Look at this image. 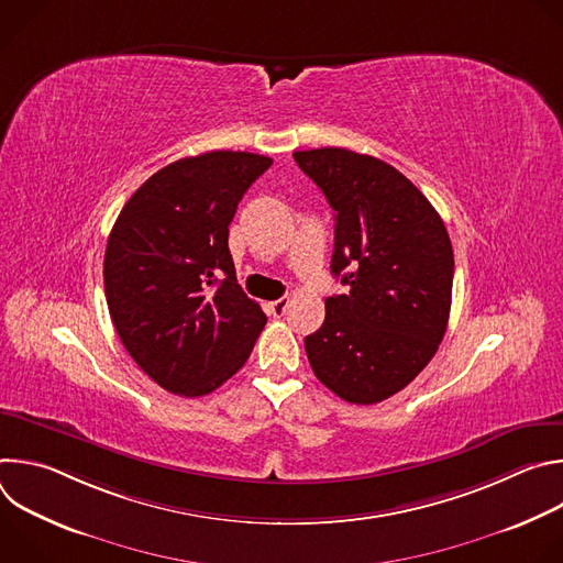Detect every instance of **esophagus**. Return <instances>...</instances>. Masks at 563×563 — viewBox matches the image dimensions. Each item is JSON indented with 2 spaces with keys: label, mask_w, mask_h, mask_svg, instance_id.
<instances>
[{
  "label": "esophagus",
  "mask_w": 563,
  "mask_h": 563,
  "mask_svg": "<svg viewBox=\"0 0 563 563\" xmlns=\"http://www.w3.org/2000/svg\"><path fill=\"white\" fill-rule=\"evenodd\" d=\"M269 307H272V313H274L276 318H280V316L287 311V307H289V298H287V296H283V298L274 300Z\"/></svg>",
  "instance_id": "esophagus-1"
}]
</instances>
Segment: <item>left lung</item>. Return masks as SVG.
Here are the masks:
<instances>
[{
	"instance_id": "8db88e82",
	"label": "left lung",
	"mask_w": 563,
	"mask_h": 563,
	"mask_svg": "<svg viewBox=\"0 0 563 563\" xmlns=\"http://www.w3.org/2000/svg\"><path fill=\"white\" fill-rule=\"evenodd\" d=\"M294 159L334 209L332 274L350 287L325 300L305 352L320 383L372 406L415 380L443 341L450 235L430 200L378 157L325 146Z\"/></svg>"
}]
</instances>
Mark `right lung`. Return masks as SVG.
Masks as SVG:
<instances>
[{"mask_svg":"<svg viewBox=\"0 0 563 563\" xmlns=\"http://www.w3.org/2000/svg\"><path fill=\"white\" fill-rule=\"evenodd\" d=\"M272 167L209 151L153 174L122 207L104 254L115 332L140 369L178 396H202L243 367L267 316L235 280L229 224Z\"/></svg>","mask_w":563,"mask_h":563,"instance_id":"add662e5","label":"right lung"}]
</instances>
